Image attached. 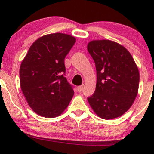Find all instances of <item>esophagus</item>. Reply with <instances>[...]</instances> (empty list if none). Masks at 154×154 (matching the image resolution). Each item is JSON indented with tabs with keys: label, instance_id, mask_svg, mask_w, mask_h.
I'll list each match as a JSON object with an SVG mask.
<instances>
[{
	"label": "esophagus",
	"instance_id": "obj_1",
	"mask_svg": "<svg viewBox=\"0 0 154 154\" xmlns=\"http://www.w3.org/2000/svg\"><path fill=\"white\" fill-rule=\"evenodd\" d=\"M83 88H84V86H78L77 87V90L79 92H81L83 91Z\"/></svg>",
	"mask_w": 154,
	"mask_h": 154
}]
</instances>
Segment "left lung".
Masks as SVG:
<instances>
[{
    "instance_id": "left-lung-1",
    "label": "left lung",
    "mask_w": 154,
    "mask_h": 154,
    "mask_svg": "<svg viewBox=\"0 0 154 154\" xmlns=\"http://www.w3.org/2000/svg\"><path fill=\"white\" fill-rule=\"evenodd\" d=\"M87 50L95 63L97 77L95 92L88 102L101 118L120 117L138 94V66L127 49L114 41H90Z\"/></svg>"
}]
</instances>
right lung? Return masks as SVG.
Masks as SVG:
<instances>
[{"label":"right lung","mask_w":154,"mask_h":154,"mask_svg":"<svg viewBox=\"0 0 154 154\" xmlns=\"http://www.w3.org/2000/svg\"><path fill=\"white\" fill-rule=\"evenodd\" d=\"M69 34L42 36L31 45L20 66V86L32 110L41 116H59L74 91L64 74V60L75 42Z\"/></svg>","instance_id":"1"}]
</instances>
